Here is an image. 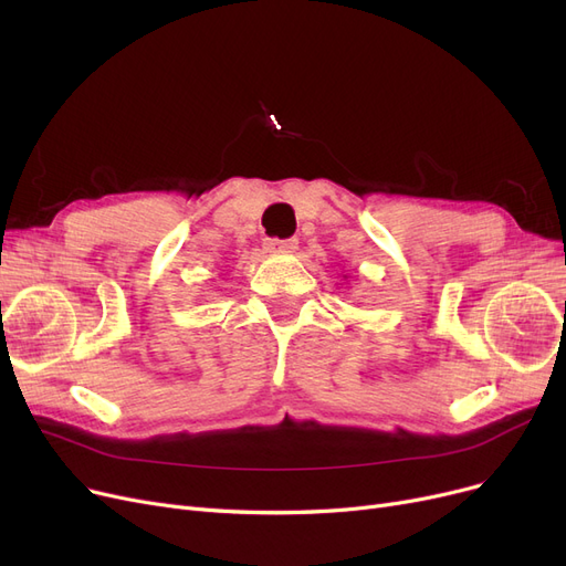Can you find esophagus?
Listing matches in <instances>:
<instances>
[{"instance_id": "esophagus-1", "label": "esophagus", "mask_w": 566, "mask_h": 566, "mask_svg": "<svg viewBox=\"0 0 566 566\" xmlns=\"http://www.w3.org/2000/svg\"><path fill=\"white\" fill-rule=\"evenodd\" d=\"M263 248L268 252H293L298 248V240L296 238H286V240H280V238H268L263 242Z\"/></svg>"}]
</instances>
